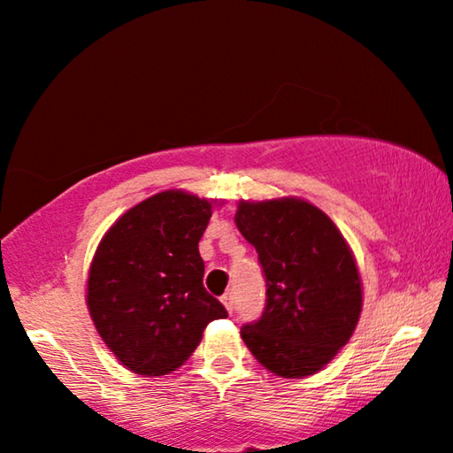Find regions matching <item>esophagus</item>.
I'll list each match as a JSON object with an SVG mask.
<instances>
[{
	"label": "esophagus",
	"instance_id": "esophagus-1",
	"mask_svg": "<svg viewBox=\"0 0 453 453\" xmlns=\"http://www.w3.org/2000/svg\"><path fill=\"white\" fill-rule=\"evenodd\" d=\"M221 304L226 306V311H227V312H232V311H234V296H232V292L223 294V296H221Z\"/></svg>",
	"mask_w": 453,
	"mask_h": 453
}]
</instances>
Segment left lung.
I'll use <instances>...</instances> for the list:
<instances>
[{
  "label": "left lung",
  "instance_id": "left-lung-1",
  "mask_svg": "<svg viewBox=\"0 0 453 453\" xmlns=\"http://www.w3.org/2000/svg\"><path fill=\"white\" fill-rule=\"evenodd\" d=\"M238 230L258 252L267 304L242 340L265 369L286 379L315 375L346 346L363 311L357 258L337 226L296 196L240 201Z\"/></svg>",
  "mask_w": 453,
  "mask_h": 453
}]
</instances>
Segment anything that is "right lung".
I'll return each mask as SVG.
<instances>
[{"mask_svg": "<svg viewBox=\"0 0 453 453\" xmlns=\"http://www.w3.org/2000/svg\"><path fill=\"white\" fill-rule=\"evenodd\" d=\"M213 201L164 190L134 204L96 246L87 306L96 334L136 375L161 377L192 357L227 311L203 286L198 252Z\"/></svg>", "mask_w": 453, "mask_h": 453, "instance_id": "1", "label": "right lung"}]
</instances>
